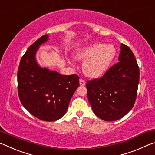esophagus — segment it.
I'll list each match as a JSON object with an SVG mask.
<instances>
[{
    "label": "esophagus",
    "instance_id": "34e87169",
    "mask_svg": "<svg viewBox=\"0 0 155 155\" xmlns=\"http://www.w3.org/2000/svg\"><path fill=\"white\" fill-rule=\"evenodd\" d=\"M79 83H80V85L81 86H84L85 85V81H84L82 78H81L80 81H79Z\"/></svg>",
    "mask_w": 155,
    "mask_h": 155
}]
</instances>
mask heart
<instances>
[{
	"label": "heart",
	"instance_id": "heart-1",
	"mask_svg": "<svg viewBox=\"0 0 155 155\" xmlns=\"http://www.w3.org/2000/svg\"><path fill=\"white\" fill-rule=\"evenodd\" d=\"M116 55V49L111 44L96 43L81 49L75 54L76 59L85 60L83 71L88 77H101L111 66Z\"/></svg>",
	"mask_w": 155,
	"mask_h": 155
}]
</instances>
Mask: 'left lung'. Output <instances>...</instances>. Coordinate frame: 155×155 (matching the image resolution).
<instances>
[{"instance_id":"left-lung-1","label":"left lung","mask_w":155,"mask_h":155,"mask_svg":"<svg viewBox=\"0 0 155 155\" xmlns=\"http://www.w3.org/2000/svg\"><path fill=\"white\" fill-rule=\"evenodd\" d=\"M119 61L100 78L86 83L87 98L94 114L104 121H115L129 112L135 103L140 69L130 48L120 46Z\"/></svg>"}]
</instances>
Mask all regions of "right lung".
Wrapping results in <instances>:
<instances>
[{"label":"right lung","mask_w":155,"mask_h":155,"mask_svg":"<svg viewBox=\"0 0 155 155\" xmlns=\"http://www.w3.org/2000/svg\"><path fill=\"white\" fill-rule=\"evenodd\" d=\"M44 35L27 49L18 70V93L23 107L37 118L53 122L65 115L79 86L77 74L61 75L40 67L35 61L39 46L48 40Z\"/></svg>","instance_id":"obj_1"}]
</instances>
